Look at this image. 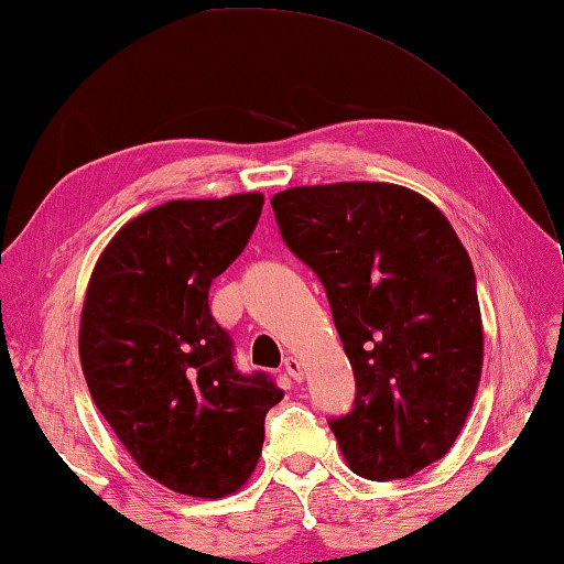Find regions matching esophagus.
<instances>
[{
  "mask_svg": "<svg viewBox=\"0 0 564 564\" xmlns=\"http://www.w3.org/2000/svg\"><path fill=\"white\" fill-rule=\"evenodd\" d=\"M284 371H288L294 381H302L304 379V364L297 357L284 359Z\"/></svg>",
  "mask_w": 564,
  "mask_h": 564,
  "instance_id": "obj_1",
  "label": "esophagus"
}]
</instances>
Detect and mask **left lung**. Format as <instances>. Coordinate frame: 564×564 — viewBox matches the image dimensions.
I'll return each instance as SVG.
<instances>
[{
    "mask_svg": "<svg viewBox=\"0 0 564 564\" xmlns=\"http://www.w3.org/2000/svg\"><path fill=\"white\" fill-rule=\"evenodd\" d=\"M272 210L327 290L357 377L354 409L329 421L349 468L393 480L441 460L482 371L476 274L448 217L393 183L290 187Z\"/></svg>",
    "mask_w": 564,
    "mask_h": 564,
    "instance_id": "1",
    "label": "left lung"
}]
</instances>
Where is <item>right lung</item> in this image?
<instances>
[{
    "mask_svg": "<svg viewBox=\"0 0 564 564\" xmlns=\"http://www.w3.org/2000/svg\"><path fill=\"white\" fill-rule=\"evenodd\" d=\"M262 193L171 200L133 217L88 280L78 357L101 416L145 476L181 496L225 498L260 460L282 401L242 377L207 292L260 220Z\"/></svg>",
    "mask_w": 564,
    "mask_h": 564,
    "instance_id": "obj_1",
    "label": "right lung"
}]
</instances>
